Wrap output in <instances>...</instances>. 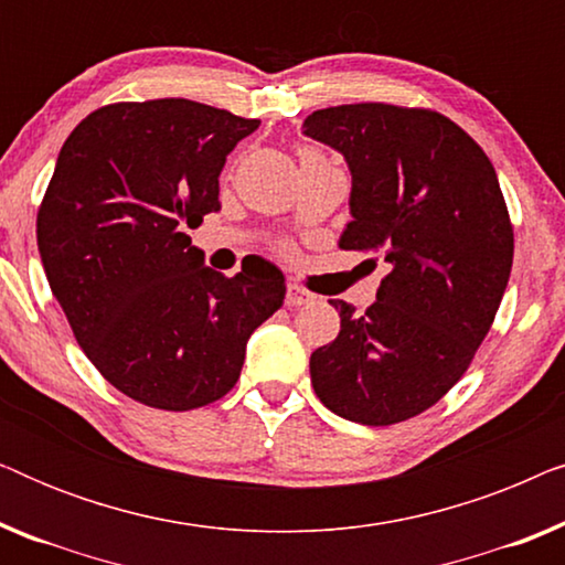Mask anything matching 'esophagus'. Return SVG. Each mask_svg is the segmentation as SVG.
<instances>
[{
	"label": "esophagus",
	"instance_id": "34e87169",
	"mask_svg": "<svg viewBox=\"0 0 565 565\" xmlns=\"http://www.w3.org/2000/svg\"><path fill=\"white\" fill-rule=\"evenodd\" d=\"M313 300V292H308L306 288H300V285L290 282L288 285V292H285V303L298 308V306H308Z\"/></svg>",
	"mask_w": 565,
	"mask_h": 565
}]
</instances>
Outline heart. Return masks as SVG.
Listing matches in <instances>:
<instances>
[{
    "mask_svg": "<svg viewBox=\"0 0 565 565\" xmlns=\"http://www.w3.org/2000/svg\"><path fill=\"white\" fill-rule=\"evenodd\" d=\"M303 159H323V157H321V153L311 151V149H303V151H300V161H303Z\"/></svg>",
    "mask_w": 565,
    "mask_h": 565,
    "instance_id": "1",
    "label": "heart"
}]
</instances>
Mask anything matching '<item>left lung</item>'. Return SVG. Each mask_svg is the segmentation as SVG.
I'll use <instances>...</instances> for the list:
<instances>
[{"label":"left lung","mask_w":565,"mask_h":565,"mask_svg":"<svg viewBox=\"0 0 565 565\" xmlns=\"http://www.w3.org/2000/svg\"><path fill=\"white\" fill-rule=\"evenodd\" d=\"M303 134L352 174L339 249L391 262L365 313L331 300L342 323L311 354L313 391L337 416L388 427L437 404L489 334L514 257L504 195L481 146L439 113L339 105Z\"/></svg>","instance_id":"1"}]
</instances>
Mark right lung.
<instances>
[{
	"label": "right lung",
	"mask_w": 565,
	"mask_h": 565,
	"mask_svg": "<svg viewBox=\"0 0 565 565\" xmlns=\"http://www.w3.org/2000/svg\"><path fill=\"white\" fill-rule=\"evenodd\" d=\"M257 128L167 97L99 107L61 146L38 252L84 354L138 404L190 412L226 396L282 306L275 265L223 277L184 234L218 211L226 157Z\"/></svg>",
	"instance_id": "obj_1"
}]
</instances>
